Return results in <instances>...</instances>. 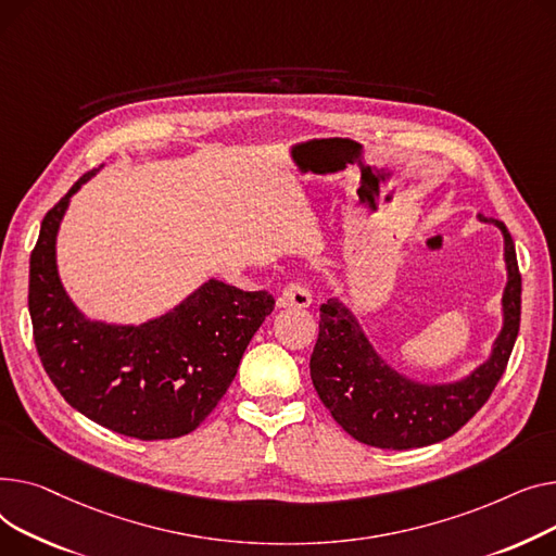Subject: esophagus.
Instances as JSON below:
<instances>
[{"instance_id":"esophagus-1","label":"esophagus","mask_w":556,"mask_h":556,"mask_svg":"<svg viewBox=\"0 0 556 556\" xmlns=\"http://www.w3.org/2000/svg\"><path fill=\"white\" fill-rule=\"evenodd\" d=\"M309 303H312V293L301 280L287 282L278 299L280 307H309Z\"/></svg>"}]
</instances>
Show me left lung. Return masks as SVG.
<instances>
[{
    "label": "left lung",
    "instance_id": "1",
    "mask_svg": "<svg viewBox=\"0 0 556 556\" xmlns=\"http://www.w3.org/2000/svg\"><path fill=\"white\" fill-rule=\"evenodd\" d=\"M480 222L501 228L507 285L503 330L486 362L469 377L453 383L413 381L377 354L352 309L337 299L320 305L309 375L325 408L354 440L395 451L429 446L458 433L494 393L520 328V274L507 226L482 215Z\"/></svg>",
    "mask_w": 556,
    "mask_h": 556
}]
</instances>
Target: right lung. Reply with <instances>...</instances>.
I'll return each instance as SVG.
<instances>
[{
  "label": "right lung",
  "mask_w": 556,
  "mask_h": 556,
  "mask_svg": "<svg viewBox=\"0 0 556 556\" xmlns=\"http://www.w3.org/2000/svg\"><path fill=\"white\" fill-rule=\"evenodd\" d=\"M83 175L45 215L30 253L28 312L40 362L78 413L137 440L194 431L236 379L240 358L274 312L267 291L208 280L173 312L141 325L87 318L64 291L55 236Z\"/></svg>",
  "instance_id": "right-lung-1"
}]
</instances>
